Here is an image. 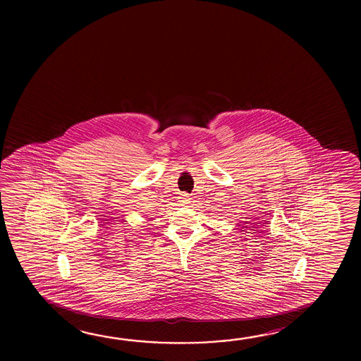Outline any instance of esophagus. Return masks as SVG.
Segmentation results:
<instances>
[{
  "instance_id": "34e87169",
  "label": "esophagus",
  "mask_w": 361,
  "mask_h": 361,
  "mask_svg": "<svg viewBox=\"0 0 361 361\" xmlns=\"http://www.w3.org/2000/svg\"><path fill=\"white\" fill-rule=\"evenodd\" d=\"M178 199H180L178 201L181 202V205H188V204L190 202V200H191V199H190L189 194H186V192L180 194V197H178Z\"/></svg>"
}]
</instances>
